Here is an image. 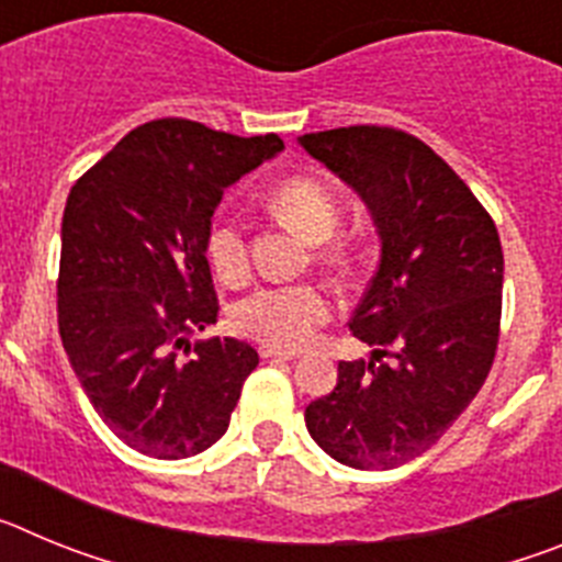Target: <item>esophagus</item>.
<instances>
[{"mask_svg":"<svg viewBox=\"0 0 562 562\" xmlns=\"http://www.w3.org/2000/svg\"><path fill=\"white\" fill-rule=\"evenodd\" d=\"M258 355L265 357V360H295L301 357V351H290V349H276V346H261Z\"/></svg>","mask_w":562,"mask_h":562,"instance_id":"obj_1","label":"esophagus"}]
</instances>
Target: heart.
<instances>
[{
	"label": "heart",
	"mask_w": 562,
	"mask_h": 562,
	"mask_svg": "<svg viewBox=\"0 0 562 562\" xmlns=\"http://www.w3.org/2000/svg\"><path fill=\"white\" fill-rule=\"evenodd\" d=\"M272 211L310 241H326L340 222V202L326 182L295 173L278 182L270 193ZM205 256L213 272L236 284L247 276L250 256H247L245 225L236 216H222L211 225L205 238ZM326 265H346L349 247H321ZM335 301L329 292L315 284H281L261 286L236 306L233 324L241 335L276 346V349H301L315 337V331L329 324Z\"/></svg>",
	"instance_id": "1"
}]
</instances>
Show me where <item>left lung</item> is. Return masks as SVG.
Returning a JSON list of instances; mask_svg holds the SVG:
<instances>
[{
  "instance_id": "8db88e82",
  "label": "left lung",
  "mask_w": 562,
  "mask_h": 562,
  "mask_svg": "<svg viewBox=\"0 0 562 562\" xmlns=\"http://www.w3.org/2000/svg\"><path fill=\"white\" fill-rule=\"evenodd\" d=\"M301 146L369 205L382 256L349 321L369 362L342 360L306 428L335 461L391 470L430 450L473 402L501 335L498 227L459 173L394 126H346Z\"/></svg>"
}]
</instances>
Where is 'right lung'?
Masks as SVG:
<instances>
[{
	"mask_svg": "<svg viewBox=\"0 0 562 562\" xmlns=\"http://www.w3.org/2000/svg\"><path fill=\"white\" fill-rule=\"evenodd\" d=\"M281 148L278 134L162 117L132 128L69 191L58 331L92 408L137 453L188 459L231 425L258 351L188 340L220 317L205 238L225 188Z\"/></svg>",
	"mask_w": 562,
	"mask_h": 562,
	"instance_id": "right-lung-1",
	"label": "right lung"
}]
</instances>
